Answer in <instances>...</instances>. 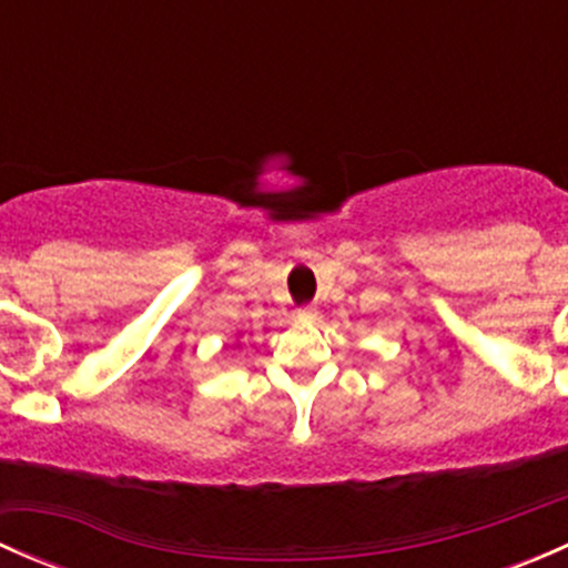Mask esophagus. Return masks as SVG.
Returning a JSON list of instances; mask_svg holds the SVG:
<instances>
[{
	"label": "esophagus",
	"mask_w": 568,
	"mask_h": 568,
	"mask_svg": "<svg viewBox=\"0 0 568 568\" xmlns=\"http://www.w3.org/2000/svg\"><path fill=\"white\" fill-rule=\"evenodd\" d=\"M296 318H300V321L316 318V307H313V305H302L300 311H296Z\"/></svg>",
	"instance_id": "34e87169"
}]
</instances>
